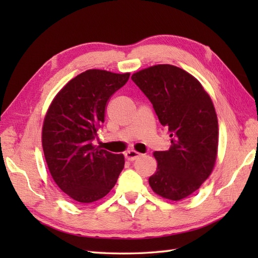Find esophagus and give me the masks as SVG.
I'll return each mask as SVG.
<instances>
[{
    "label": "esophagus",
    "instance_id": "34e87169",
    "mask_svg": "<svg viewBox=\"0 0 258 258\" xmlns=\"http://www.w3.org/2000/svg\"><path fill=\"white\" fill-rule=\"evenodd\" d=\"M140 156H141V154H139V152L135 151V150H128V151L125 152V158L127 159L128 161H133L135 159H138Z\"/></svg>",
    "mask_w": 258,
    "mask_h": 258
}]
</instances>
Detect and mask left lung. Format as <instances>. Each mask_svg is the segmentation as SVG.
I'll return each instance as SVG.
<instances>
[{"mask_svg":"<svg viewBox=\"0 0 258 258\" xmlns=\"http://www.w3.org/2000/svg\"><path fill=\"white\" fill-rule=\"evenodd\" d=\"M132 81L154 106L172 138L167 151H155L157 169L149 184L160 197L178 202L211 175L218 147V124L209 94L197 78L173 64L134 73Z\"/></svg>","mask_w":258,"mask_h":258,"instance_id":"left-lung-1","label":"left lung"}]
</instances>
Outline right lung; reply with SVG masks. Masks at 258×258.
<instances>
[{
    "label": "right lung",
    "mask_w": 258,
    "mask_h": 258,
    "mask_svg": "<svg viewBox=\"0 0 258 258\" xmlns=\"http://www.w3.org/2000/svg\"><path fill=\"white\" fill-rule=\"evenodd\" d=\"M130 73L89 69L69 81L47 109L42 147L52 178L78 203L97 202L115 186L124 155L100 149L92 141L104 121L109 99Z\"/></svg>",
    "instance_id": "1"
}]
</instances>
